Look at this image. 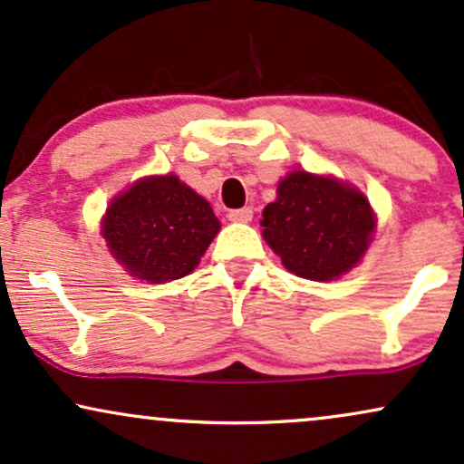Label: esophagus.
<instances>
[{"label": "esophagus", "mask_w": 464, "mask_h": 464, "mask_svg": "<svg viewBox=\"0 0 464 464\" xmlns=\"http://www.w3.org/2000/svg\"><path fill=\"white\" fill-rule=\"evenodd\" d=\"M228 220H233V222H250V220H253V208L231 209V211H228Z\"/></svg>", "instance_id": "1"}]
</instances>
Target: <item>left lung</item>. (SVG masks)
Segmentation results:
<instances>
[{"instance_id":"1","label":"left lung","mask_w":464,"mask_h":464,"mask_svg":"<svg viewBox=\"0 0 464 464\" xmlns=\"http://www.w3.org/2000/svg\"><path fill=\"white\" fill-rule=\"evenodd\" d=\"M261 227L292 275L333 281L353 270L370 246L373 214L354 188L295 170L278 183Z\"/></svg>"}]
</instances>
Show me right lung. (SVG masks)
I'll return each mask as SVG.
<instances>
[{
  "label": "right lung",
  "mask_w": 464,
  "mask_h": 464,
  "mask_svg": "<svg viewBox=\"0 0 464 464\" xmlns=\"http://www.w3.org/2000/svg\"><path fill=\"white\" fill-rule=\"evenodd\" d=\"M220 231L209 203L175 175L149 177L116 197L103 237L131 276L149 283L189 275Z\"/></svg>",
  "instance_id": "add662e5"
}]
</instances>
